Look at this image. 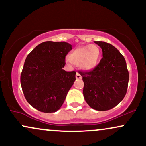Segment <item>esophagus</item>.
Wrapping results in <instances>:
<instances>
[{"label":"esophagus","mask_w":146,"mask_h":146,"mask_svg":"<svg viewBox=\"0 0 146 146\" xmlns=\"http://www.w3.org/2000/svg\"><path fill=\"white\" fill-rule=\"evenodd\" d=\"M81 78H82L81 75H80L79 73H76V79H81Z\"/></svg>","instance_id":"1"}]
</instances>
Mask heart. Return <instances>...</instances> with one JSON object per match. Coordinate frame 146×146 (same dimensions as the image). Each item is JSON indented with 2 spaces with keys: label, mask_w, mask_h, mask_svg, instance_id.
<instances>
[{
  "label": "heart",
  "mask_w": 146,
  "mask_h": 146,
  "mask_svg": "<svg viewBox=\"0 0 146 146\" xmlns=\"http://www.w3.org/2000/svg\"><path fill=\"white\" fill-rule=\"evenodd\" d=\"M100 50L98 46L90 44L75 49L68 56V60L74 64L79 65L84 71L93 70L98 64Z\"/></svg>",
  "instance_id": "1"
}]
</instances>
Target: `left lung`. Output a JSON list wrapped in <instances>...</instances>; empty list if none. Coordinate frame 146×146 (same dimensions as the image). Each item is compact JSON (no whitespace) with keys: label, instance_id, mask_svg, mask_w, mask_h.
<instances>
[{"label":"left lung","instance_id":"8db88e82","mask_svg":"<svg viewBox=\"0 0 146 146\" xmlns=\"http://www.w3.org/2000/svg\"><path fill=\"white\" fill-rule=\"evenodd\" d=\"M101 47L102 58L95 68L79 71L84 84L85 101L93 109H112L124 98L128 88L129 73L124 57L109 43L95 41Z\"/></svg>","mask_w":146,"mask_h":146}]
</instances>
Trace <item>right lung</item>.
<instances>
[{"label":"right lung","mask_w":146,"mask_h":146,"mask_svg":"<svg viewBox=\"0 0 146 146\" xmlns=\"http://www.w3.org/2000/svg\"><path fill=\"white\" fill-rule=\"evenodd\" d=\"M72 45L47 41L38 44L25 60L21 75L25 98L42 113H55L63 104L75 80L76 72L62 69Z\"/></svg>","instance_id":"add662e5"}]
</instances>
